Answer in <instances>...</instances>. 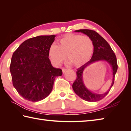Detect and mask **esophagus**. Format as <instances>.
I'll use <instances>...</instances> for the list:
<instances>
[{"label":"esophagus","mask_w":131,"mask_h":131,"mask_svg":"<svg viewBox=\"0 0 131 131\" xmlns=\"http://www.w3.org/2000/svg\"><path fill=\"white\" fill-rule=\"evenodd\" d=\"M62 73H65V72L67 70V69H66L65 68H62Z\"/></svg>","instance_id":"esophagus-1"}]
</instances>
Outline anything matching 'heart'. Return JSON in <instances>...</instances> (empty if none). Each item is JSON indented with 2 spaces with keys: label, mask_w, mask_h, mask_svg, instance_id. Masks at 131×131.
Wrapping results in <instances>:
<instances>
[{
  "label": "heart",
  "mask_w": 131,
  "mask_h": 131,
  "mask_svg": "<svg viewBox=\"0 0 131 131\" xmlns=\"http://www.w3.org/2000/svg\"><path fill=\"white\" fill-rule=\"evenodd\" d=\"M94 51V43L90 37L69 34L61 39L58 46L52 44L49 48L48 54L56 66L60 65L66 56L68 63L80 67L90 61Z\"/></svg>",
  "instance_id": "b5f03b06"
}]
</instances>
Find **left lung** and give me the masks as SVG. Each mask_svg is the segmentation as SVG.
<instances>
[{
    "label": "left lung",
    "instance_id": "left-lung-1",
    "mask_svg": "<svg viewBox=\"0 0 131 131\" xmlns=\"http://www.w3.org/2000/svg\"><path fill=\"white\" fill-rule=\"evenodd\" d=\"M75 32H82L90 37L94 43V51L90 61L77 69V77L73 84V89L78 96L85 101L90 102L100 101L107 95L114 84L115 75L118 69L116 56L107 41L94 30L80 29L75 30ZM100 60L106 61L109 64L112 68L113 73L112 83L110 88L107 91L101 94L93 93L85 87L82 78L83 71L90 64Z\"/></svg>",
    "mask_w": 131,
    "mask_h": 131
}]
</instances>
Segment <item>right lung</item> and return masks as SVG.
Listing matches in <instances>:
<instances>
[{
	"instance_id": "add662e5",
	"label": "right lung",
	"mask_w": 131,
	"mask_h": 131,
	"mask_svg": "<svg viewBox=\"0 0 131 131\" xmlns=\"http://www.w3.org/2000/svg\"><path fill=\"white\" fill-rule=\"evenodd\" d=\"M54 35H40L22 43L12 55L10 71L13 85L20 96L37 102L51 93L55 78L62 75L60 69L53 67L49 59V47Z\"/></svg>"
}]
</instances>
